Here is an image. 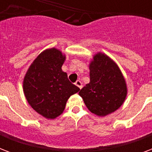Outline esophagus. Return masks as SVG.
<instances>
[{
	"label": "esophagus",
	"instance_id": "obj_1",
	"mask_svg": "<svg viewBox=\"0 0 152 152\" xmlns=\"http://www.w3.org/2000/svg\"><path fill=\"white\" fill-rule=\"evenodd\" d=\"M75 84H76L77 87H78L80 89H81V88H83V83H82V82H81L80 80H76V82L75 83Z\"/></svg>",
	"mask_w": 152,
	"mask_h": 152
}]
</instances>
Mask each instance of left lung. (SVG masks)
<instances>
[{
	"mask_svg": "<svg viewBox=\"0 0 152 152\" xmlns=\"http://www.w3.org/2000/svg\"><path fill=\"white\" fill-rule=\"evenodd\" d=\"M89 69L90 83L79 95L91 113L99 117L108 115L125 102L127 95L125 78L118 64L102 53L93 57Z\"/></svg>",
	"mask_w": 152,
	"mask_h": 152,
	"instance_id": "obj_1",
	"label": "left lung"
}]
</instances>
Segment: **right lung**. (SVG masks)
<instances>
[{"instance_id": "right-lung-1", "label": "right lung", "mask_w": 152, "mask_h": 152, "mask_svg": "<svg viewBox=\"0 0 152 152\" xmlns=\"http://www.w3.org/2000/svg\"><path fill=\"white\" fill-rule=\"evenodd\" d=\"M64 60L61 51L47 49L32 62L23 78V88L28 103L47 119L61 115L69 97L80 91L62 71Z\"/></svg>"}]
</instances>
